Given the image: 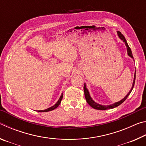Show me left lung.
Wrapping results in <instances>:
<instances>
[{
    "label": "left lung",
    "mask_w": 146,
    "mask_h": 146,
    "mask_svg": "<svg viewBox=\"0 0 146 146\" xmlns=\"http://www.w3.org/2000/svg\"><path fill=\"white\" fill-rule=\"evenodd\" d=\"M118 33V35L119 36V38L122 40L123 42L125 43V46L127 47V54L128 55L131 57L133 58V54L131 52V50L130 48L128 46V44L127 43V41L125 40V38L124 37V36L121 33V32L120 31H118L117 32ZM135 78H136V71L135 73V77H134V81H133V86H132V88L131 90H130V91L129 92V93L127 94V95L125 96V97L123 98L122 100H121L120 101L118 102H116L115 104H113L112 105H109V106H102V105H100L94 102V101L92 100V98H91L90 95V93H89V91L87 90V88L86 87V84H84V95H85V98H86V100L87 101V102L88 103V104L90 105L91 108H93L94 109H95V110H109V109H113L114 108L117 107V106H120L121 104H122L124 101L127 99V98L128 96L129 95V94L131 92V91L133 90V88L134 87V85H135Z\"/></svg>",
    "instance_id": "left-lung-1"
}]
</instances>
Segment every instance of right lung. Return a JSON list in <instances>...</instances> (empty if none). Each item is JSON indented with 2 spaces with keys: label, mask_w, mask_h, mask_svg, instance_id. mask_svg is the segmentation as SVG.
I'll use <instances>...</instances> for the list:
<instances>
[{
  "label": "right lung",
  "mask_w": 146,
  "mask_h": 146,
  "mask_svg": "<svg viewBox=\"0 0 146 146\" xmlns=\"http://www.w3.org/2000/svg\"><path fill=\"white\" fill-rule=\"evenodd\" d=\"M62 97H63V94H62L60 98H59V100H58V102H56L53 106H52V107L49 108L48 109H46V110H40V111H38V112H48V111H52L53 110H55V109L57 108L58 106H59V104H60L61 100H62Z\"/></svg>",
  "instance_id": "1"
}]
</instances>
